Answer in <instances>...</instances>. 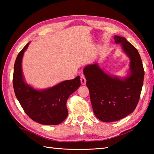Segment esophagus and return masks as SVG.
<instances>
[{
	"label": "esophagus",
	"mask_w": 154,
	"mask_h": 154,
	"mask_svg": "<svg viewBox=\"0 0 154 154\" xmlns=\"http://www.w3.org/2000/svg\"><path fill=\"white\" fill-rule=\"evenodd\" d=\"M81 83L82 85H85L86 84V79L84 76H81Z\"/></svg>",
	"instance_id": "1"
}]
</instances>
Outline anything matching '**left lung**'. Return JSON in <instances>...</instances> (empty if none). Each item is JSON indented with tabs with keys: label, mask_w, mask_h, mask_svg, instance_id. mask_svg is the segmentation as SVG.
Wrapping results in <instances>:
<instances>
[{
	"label": "left lung",
	"mask_w": 154,
	"mask_h": 154,
	"mask_svg": "<svg viewBox=\"0 0 154 154\" xmlns=\"http://www.w3.org/2000/svg\"><path fill=\"white\" fill-rule=\"evenodd\" d=\"M114 39L116 44H120L130 60L127 77L111 76L99 63L88 65L83 69L94 114L104 122H115L134 112L144 77L142 60L136 48L125 38L114 35Z\"/></svg>",
	"instance_id": "8db88e82"
}]
</instances>
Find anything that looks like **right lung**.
<instances>
[{"instance_id": "obj_1", "label": "right lung", "mask_w": 154, "mask_h": 154, "mask_svg": "<svg viewBox=\"0 0 154 154\" xmlns=\"http://www.w3.org/2000/svg\"><path fill=\"white\" fill-rule=\"evenodd\" d=\"M29 44L20 51L15 61L12 79L15 95L32 120L44 125H57L67 117V100L80 87V77L42 90L29 85L25 82L22 70V57Z\"/></svg>"}]
</instances>
